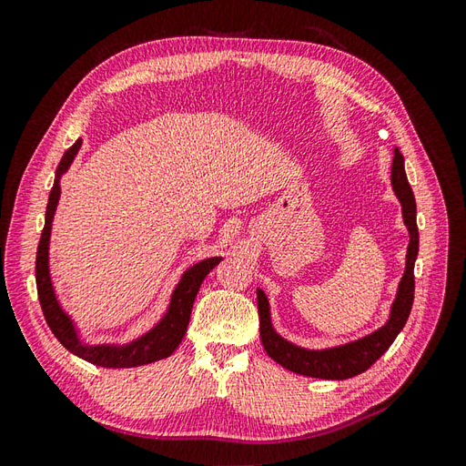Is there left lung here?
<instances>
[{
  "instance_id": "obj_1",
  "label": "left lung",
  "mask_w": 466,
  "mask_h": 466,
  "mask_svg": "<svg viewBox=\"0 0 466 466\" xmlns=\"http://www.w3.org/2000/svg\"><path fill=\"white\" fill-rule=\"evenodd\" d=\"M392 190L397 194L402 206V219L410 233V243H408L406 252V268L404 276L399 284L397 299L392 301L390 317L385 322V327L360 338L344 346H336L329 350H305L284 340L274 329L270 320V305L262 289H257L258 299V319H260V338L266 354L270 356L281 368H286L293 373L317 377V379H332L342 380L356 377L363 371H368L371 365L385 354L394 342V338L404 329V324L410 315L414 303V262L418 257V225H416V200L414 192L408 185L404 173V157L399 149H394V159L390 168Z\"/></svg>"
}]
</instances>
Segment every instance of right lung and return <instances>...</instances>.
I'll return each instance as SVG.
<instances>
[{
	"label": "right lung",
	"instance_id": "obj_1",
	"mask_svg": "<svg viewBox=\"0 0 466 466\" xmlns=\"http://www.w3.org/2000/svg\"><path fill=\"white\" fill-rule=\"evenodd\" d=\"M79 147H81V139H77V142L64 153L58 168H56L54 187L48 196L45 229H42L38 250H36V289H38V301L42 307V313H45L50 330L54 332L56 338H58L60 344L66 350H69L72 354H76L81 360L98 365V368L124 370V368H137V365L165 360L173 354V351L178 348V344L182 342V338H185L196 295H198V289L202 286L204 278L209 274V270H214V268L221 262V257H211L190 266L188 270L182 274L178 286L175 288L165 317L155 324L149 332L139 336L137 340L126 346L83 344L77 336L74 320L69 319V315H66L58 299H56L50 270H48V245H50L52 219L56 214V206H58V200H60V178L67 171L69 165H72Z\"/></svg>",
	"mask_w": 466,
	"mask_h": 466
}]
</instances>
